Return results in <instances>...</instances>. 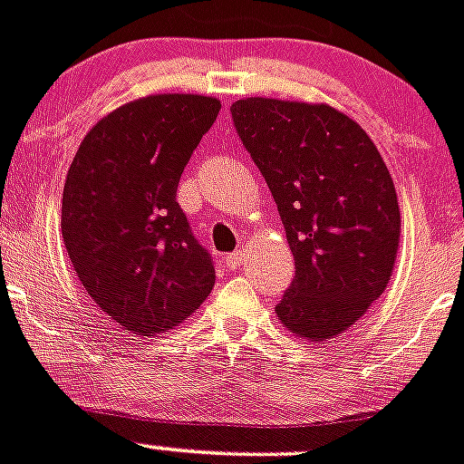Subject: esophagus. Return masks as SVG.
<instances>
[{
	"mask_svg": "<svg viewBox=\"0 0 464 464\" xmlns=\"http://www.w3.org/2000/svg\"><path fill=\"white\" fill-rule=\"evenodd\" d=\"M223 262H225V266L229 268V271H237V268L244 264V253H241V250H235V253L225 255Z\"/></svg>",
	"mask_w": 464,
	"mask_h": 464,
	"instance_id": "1",
	"label": "esophagus"
}]
</instances>
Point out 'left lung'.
<instances>
[{"label": "left lung", "instance_id": "obj_1", "mask_svg": "<svg viewBox=\"0 0 464 464\" xmlns=\"http://www.w3.org/2000/svg\"><path fill=\"white\" fill-rule=\"evenodd\" d=\"M229 111L295 259L277 316L298 337L328 342L390 282L401 235L390 170L367 131L325 104L248 97Z\"/></svg>", "mask_w": 464, "mask_h": 464}]
</instances>
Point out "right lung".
Returning <instances> with one entry per match:
<instances>
[{
	"instance_id": "right-lung-1",
	"label": "right lung",
	"mask_w": 464,
	"mask_h": 464,
	"mask_svg": "<svg viewBox=\"0 0 464 464\" xmlns=\"http://www.w3.org/2000/svg\"><path fill=\"white\" fill-rule=\"evenodd\" d=\"M220 102L150 95L97 122L79 145L61 207L65 250L97 307L134 334L170 330L214 286L178 184Z\"/></svg>"
}]
</instances>
